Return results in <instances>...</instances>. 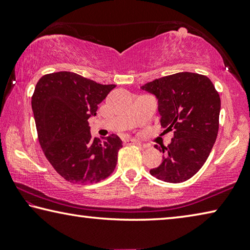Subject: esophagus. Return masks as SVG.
I'll return each instance as SVG.
<instances>
[{
	"label": "esophagus",
	"mask_w": 250,
	"mask_h": 250,
	"mask_svg": "<svg viewBox=\"0 0 250 250\" xmlns=\"http://www.w3.org/2000/svg\"><path fill=\"white\" fill-rule=\"evenodd\" d=\"M124 144H126V145H138V146H140V145H141L140 141H138L136 139H130V138H126V139H124Z\"/></svg>",
	"instance_id": "esophagus-1"
}]
</instances>
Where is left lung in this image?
<instances>
[{
  "instance_id": "left-lung-1",
  "label": "left lung",
  "mask_w": 250,
  "mask_h": 250,
  "mask_svg": "<svg viewBox=\"0 0 250 250\" xmlns=\"http://www.w3.org/2000/svg\"><path fill=\"white\" fill-rule=\"evenodd\" d=\"M140 88L156 96L162 126L174 131L168 146L155 145L163 151V161L150 174L168 183L189 180L207 162L217 139L219 93L207 76L188 72L161 77Z\"/></svg>"
}]
</instances>
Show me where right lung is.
<instances>
[{
	"instance_id": "1",
	"label": "right lung",
	"mask_w": 250,
	"mask_h": 250,
	"mask_svg": "<svg viewBox=\"0 0 250 250\" xmlns=\"http://www.w3.org/2000/svg\"><path fill=\"white\" fill-rule=\"evenodd\" d=\"M114 87L70 72L47 74L36 85L31 106L40 146L56 172L70 183H98L117 166L120 138H93L88 125Z\"/></svg>"
}]
</instances>
